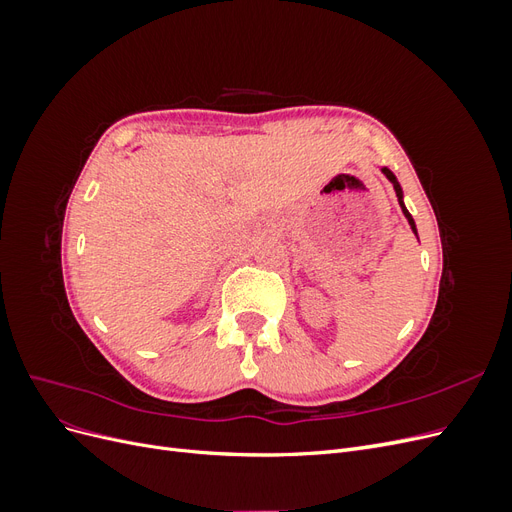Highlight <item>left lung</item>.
I'll return each mask as SVG.
<instances>
[{"instance_id": "obj_1", "label": "left lung", "mask_w": 512, "mask_h": 512, "mask_svg": "<svg viewBox=\"0 0 512 512\" xmlns=\"http://www.w3.org/2000/svg\"><path fill=\"white\" fill-rule=\"evenodd\" d=\"M382 173L386 175V179H389L391 183H393V188H395V194H397V200H399V207H401V211H404V215H406V220H408V224H410V228H412V232L414 235L418 237V232H416V224H414V220H412V215H410V211L406 209V205H404V192H401V185H399V181H397V177L391 173L389 168L386 166H382Z\"/></svg>"}]
</instances>
